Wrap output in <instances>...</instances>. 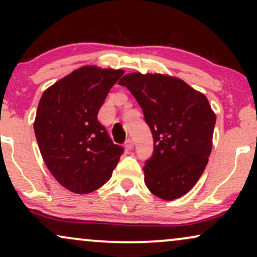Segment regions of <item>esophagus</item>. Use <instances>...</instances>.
Listing matches in <instances>:
<instances>
[{
    "label": "esophagus",
    "mask_w": 257,
    "mask_h": 257,
    "mask_svg": "<svg viewBox=\"0 0 257 257\" xmlns=\"http://www.w3.org/2000/svg\"><path fill=\"white\" fill-rule=\"evenodd\" d=\"M133 147H134V143H133L132 139H128V140H126V141H125V144H124V149H125V151H126V152L132 151Z\"/></svg>",
    "instance_id": "esophagus-1"
}]
</instances>
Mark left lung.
Returning <instances> with one entry per match:
<instances>
[{
  "label": "left lung",
  "instance_id": "left-lung-1",
  "mask_svg": "<svg viewBox=\"0 0 257 257\" xmlns=\"http://www.w3.org/2000/svg\"><path fill=\"white\" fill-rule=\"evenodd\" d=\"M141 106L155 151L144 167L145 184L163 200L185 196L197 184L213 149L216 114L203 93L162 73L132 72L118 82Z\"/></svg>",
  "mask_w": 257,
  "mask_h": 257
}]
</instances>
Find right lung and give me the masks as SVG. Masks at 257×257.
<instances>
[{"instance_id": "1", "label": "right lung", "mask_w": 257, "mask_h": 257, "mask_svg": "<svg viewBox=\"0 0 257 257\" xmlns=\"http://www.w3.org/2000/svg\"><path fill=\"white\" fill-rule=\"evenodd\" d=\"M123 73L85 65L47 88L38 102L34 129L41 155L55 180L73 193L104 186L123 153L98 120L108 91Z\"/></svg>"}]
</instances>
